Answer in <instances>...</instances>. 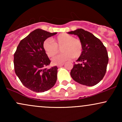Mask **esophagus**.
<instances>
[{
  "instance_id": "obj_1",
  "label": "esophagus",
  "mask_w": 122,
  "mask_h": 122,
  "mask_svg": "<svg viewBox=\"0 0 122 122\" xmlns=\"http://www.w3.org/2000/svg\"><path fill=\"white\" fill-rule=\"evenodd\" d=\"M64 65V64H60V65H57V67H58V68H60V67H61L63 65Z\"/></svg>"
}]
</instances>
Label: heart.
<instances>
[{"label":"heart","instance_id":"heart-1","mask_svg":"<svg viewBox=\"0 0 122 122\" xmlns=\"http://www.w3.org/2000/svg\"><path fill=\"white\" fill-rule=\"evenodd\" d=\"M43 47L47 56L49 57L56 55L59 51L58 48L61 47V51L62 53L52 58L51 62L53 65L61 64L72 57L79 58L83 50L80 40L66 33L58 35L51 40L49 39L45 40Z\"/></svg>","mask_w":122,"mask_h":122}]
</instances>
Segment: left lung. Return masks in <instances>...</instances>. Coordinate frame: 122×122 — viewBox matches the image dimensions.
<instances>
[{
  "label": "left lung",
  "instance_id": "8db88e82",
  "mask_svg": "<svg viewBox=\"0 0 122 122\" xmlns=\"http://www.w3.org/2000/svg\"><path fill=\"white\" fill-rule=\"evenodd\" d=\"M76 35L81 41L83 50L81 55L74 64L71 76L75 81L86 86H93L104 77L106 72L108 57L106 47L93 34L78 29L68 32Z\"/></svg>",
  "mask_w": 122,
  "mask_h": 122
}]
</instances>
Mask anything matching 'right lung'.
Returning <instances> with one entry per match:
<instances>
[{"label": "right lung", "mask_w": 122, "mask_h": 122, "mask_svg": "<svg viewBox=\"0 0 122 122\" xmlns=\"http://www.w3.org/2000/svg\"><path fill=\"white\" fill-rule=\"evenodd\" d=\"M56 34L36 29L21 40L16 48L14 58L15 73L24 86L34 92L47 91L56 82L58 68H45L50 60L43 47L44 41Z\"/></svg>", "instance_id": "1"}]
</instances>
